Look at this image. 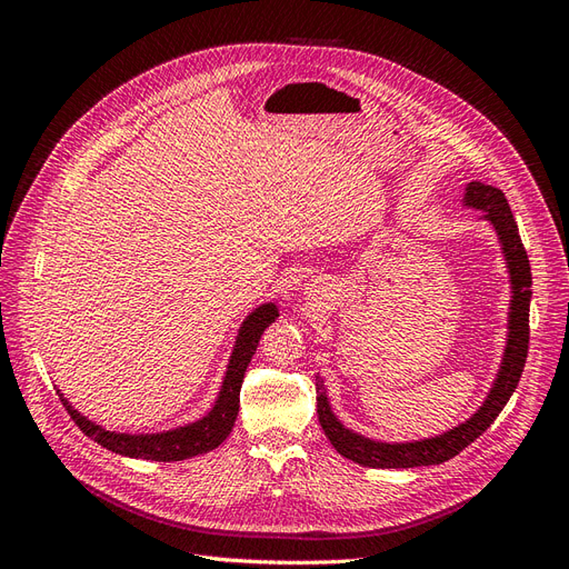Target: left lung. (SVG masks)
<instances>
[{
	"mask_svg": "<svg viewBox=\"0 0 569 569\" xmlns=\"http://www.w3.org/2000/svg\"><path fill=\"white\" fill-rule=\"evenodd\" d=\"M465 203L472 209L485 211V218L491 220V226L501 239V247L510 270L512 284V303H510V322H508V347L503 356L501 372L496 377V385L475 416L458 425L456 429L435 439H425L416 443H380L353 435L351 429L343 427L330 410L327 396L318 385V420L325 437L330 439L335 449L358 465L366 468H420V465H439L458 456L462 449L487 432L491 422L498 418V412L510 401L512 391L518 389V382L525 370V360L529 351V301H531V268L520 239L518 222L512 218L506 194L498 187L485 182H470L465 189Z\"/></svg>",
	"mask_w": 569,
	"mask_h": 569,
	"instance_id": "left-lung-1",
	"label": "left lung"
}]
</instances>
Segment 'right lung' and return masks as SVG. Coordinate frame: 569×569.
Masks as SVG:
<instances>
[{
  "label": "right lung",
  "instance_id": "right-lung-1",
  "mask_svg": "<svg viewBox=\"0 0 569 569\" xmlns=\"http://www.w3.org/2000/svg\"><path fill=\"white\" fill-rule=\"evenodd\" d=\"M278 316L280 313L278 308H274V303H266L261 308H256V311L244 320L234 343V351L226 372V382H222L218 401L209 416L201 418L199 422H192L163 435H140V437L116 435V432H107V429H101L88 418H82L73 406H68L63 396L61 401L68 410V416L73 418V422L82 429L84 435L94 439L99 446H104V449L120 456L170 462V460H184V458L201 456L206 451H213L216 446H220L232 432L237 410H239V389H242L247 366L251 363V356L256 353L258 339H261L266 327Z\"/></svg>",
  "mask_w": 569,
  "mask_h": 569
}]
</instances>
